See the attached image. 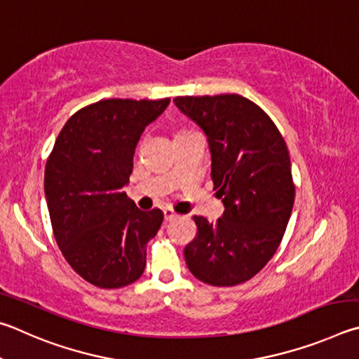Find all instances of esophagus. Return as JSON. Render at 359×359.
Segmentation results:
<instances>
[{"label":"esophagus","mask_w":359,"mask_h":359,"mask_svg":"<svg viewBox=\"0 0 359 359\" xmlns=\"http://www.w3.org/2000/svg\"><path fill=\"white\" fill-rule=\"evenodd\" d=\"M163 217H165L167 222H172V221H175V219H178L180 215H176L173 210L165 208V210H163Z\"/></svg>","instance_id":"34e87169"}]
</instances>
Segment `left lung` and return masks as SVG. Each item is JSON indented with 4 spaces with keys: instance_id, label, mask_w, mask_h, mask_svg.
I'll return each instance as SVG.
<instances>
[{
    "instance_id": "1",
    "label": "left lung",
    "mask_w": 359,
    "mask_h": 359,
    "mask_svg": "<svg viewBox=\"0 0 359 359\" xmlns=\"http://www.w3.org/2000/svg\"><path fill=\"white\" fill-rule=\"evenodd\" d=\"M208 138L211 178L224 215L196 216L197 236L184 248L189 271L215 287L246 282L278 250L292 216L294 186L287 144L259 105L238 94L175 97Z\"/></svg>"
}]
</instances>
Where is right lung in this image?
Instances as JSON below:
<instances>
[{"label":"right lung","instance_id":"add662e5","mask_svg":"<svg viewBox=\"0 0 359 359\" xmlns=\"http://www.w3.org/2000/svg\"><path fill=\"white\" fill-rule=\"evenodd\" d=\"M170 99H107L67 119L50 154L43 191L55 240L74 271L100 288L137 280L161 210L142 211L124 187L147 126Z\"/></svg>","mask_w":359,"mask_h":359}]
</instances>
